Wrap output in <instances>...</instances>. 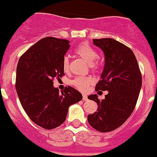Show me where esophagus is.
Segmentation results:
<instances>
[{
    "mask_svg": "<svg viewBox=\"0 0 157 157\" xmlns=\"http://www.w3.org/2000/svg\"><path fill=\"white\" fill-rule=\"evenodd\" d=\"M82 99H83V101H88V97H87V95L86 94H82Z\"/></svg>",
    "mask_w": 157,
    "mask_h": 157,
    "instance_id": "obj_1",
    "label": "esophagus"
}]
</instances>
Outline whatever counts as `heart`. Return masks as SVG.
Instances as JSON below:
<instances>
[{"instance_id":"1","label":"heart","mask_w":157,"mask_h":157,"mask_svg":"<svg viewBox=\"0 0 157 157\" xmlns=\"http://www.w3.org/2000/svg\"><path fill=\"white\" fill-rule=\"evenodd\" d=\"M75 53L78 55L79 57L83 59L88 64H89V67L94 72H96L100 68L98 59V53L97 51L91 47L89 44L86 43H83L79 44L75 49ZM69 68V60L67 56H65L63 60V69L64 71H68ZM92 80L88 77L78 76L76 77L72 81V85L74 87L78 89L79 91H85L88 89L90 85L92 84Z\"/></svg>"}]
</instances>
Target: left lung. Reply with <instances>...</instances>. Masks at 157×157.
Instances as JSON below:
<instances>
[{"mask_svg":"<svg viewBox=\"0 0 157 157\" xmlns=\"http://www.w3.org/2000/svg\"><path fill=\"white\" fill-rule=\"evenodd\" d=\"M93 43L105 53V64L95 91H108L105 98L97 94L88 99L97 102V111L88 115L94 129L110 132L121 126L134 110L142 86V75L133 51L111 38L93 39Z\"/></svg>","mask_w":157,"mask_h":157,"instance_id":"left-lung-1","label":"left lung"}]
</instances>
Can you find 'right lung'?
Here are the masks:
<instances>
[{"label":"right lung","mask_w":157,"mask_h":157,"mask_svg":"<svg viewBox=\"0 0 157 157\" xmlns=\"http://www.w3.org/2000/svg\"><path fill=\"white\" fill-rule=\"evenodd\" d=\"M69 41L45 37L21 56L17 67L16 91L28 117L46 130L54 129L66 121L70 105L80 101L82 95L71 86L62 94L53 87L55 78L65 75L63 60Z\"/></svg>","instance_id":"obj_1"}]
</instances>
